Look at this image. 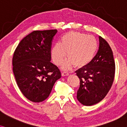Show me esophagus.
<instances>
[{"label": "esophagus", "mask_w": 127, "mask_h": 127, "mask_svg": "<svg viewBox=\"0 0 127 127\" xmlns=\"http://www.w3.org/2000/svg\"><path fill=\"white\" fill-rule=\"evenodd\" d=\"M69 75V73L68 72H66V71H64V72L62 73V76H67Z\"/></svg>", "instance_id": "34e87169"}]
</instances>
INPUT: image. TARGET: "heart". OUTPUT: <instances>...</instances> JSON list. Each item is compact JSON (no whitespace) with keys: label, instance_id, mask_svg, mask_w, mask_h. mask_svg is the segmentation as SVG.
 Listing matches in <instances>:
<instances>
[{"label":"heart","instance_id":"obj_1","mask_svg":"<svg viewBox=\"0 0 127 127\" xmlns=\"http://www.w3.org/2000/svg\"><path fill=\"white\" fill-rule=\"evenodd\" d=\"M98 49L96 39L93 36L79 32L66 33L51 49V54L53 62L60 65L67 57L68 59L62 65L64 70H69L74 65L84 67L90 64L94 59Z\"/></svg>","mask_w":127,"mask_h":127}]
</instances>
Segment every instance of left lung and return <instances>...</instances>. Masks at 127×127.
<instances>
[{"label":"left lung","instance_id":"obj_1","mask_svg":"<svg viewBox=\"0 0 127 127\" xmlns=\"http://www.w3.org/2000/svg\"><path fill=\"white\" fill-rule=\"evenodd\" d=\"M99 39V50L94 60L75 71L80 79L77 99L85 106H92L101 101L112 86L115 76V64L112 50L101 36Z\"/></svg>","mask_w":127,"mask_h":127}]
</instances>
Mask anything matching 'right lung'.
I'll return each instance as SVG.
<instances>
[{
	"mask_svg": "<svg viewBox=\"0 0 127 127\" xmlns=\"http://www.w3.org/2000/svg\"><path fill=\"white\" fill-rule=\"evenodd\" d=\"M57 30L34 31L24 38L13 54V71L20 91L33 102L49 96L54 83L62 77L51 63V46Z\"/></svg>",
	"mask_w": 127,
	"mask_h": 127,
	"instance_id": "right-lung-1",
	"label": "right lung"
}]
</instances>
